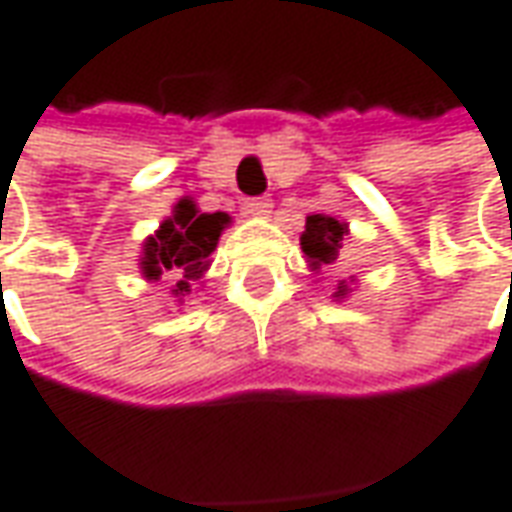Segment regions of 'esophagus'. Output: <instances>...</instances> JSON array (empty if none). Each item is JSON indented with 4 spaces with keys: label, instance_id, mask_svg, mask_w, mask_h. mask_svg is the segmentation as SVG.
I'll return each instance as SVG.
<instances>
[{
    "label": "esophagus",
    "instance_id": "1",
    "mask_svg": "<svg viewBox=\"0 0 512 512\" xmlns=\"http://www.w3.org/2000/svg\"><path fill=\"white\" fill-rule=\"evenodd\" d=\"M270 211H273V200L270 197H250V200H245V214L267 216Z\"/></svg>",
    "mask_w": 512,
    "mask_h": 512
}]
</instances>
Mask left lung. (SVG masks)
<instances>
[{"label":"left lung","instance_id":"left-lung-1","mask_svg":"<svg viewBox=\"0 0 512 512\" xmlns=\"http://www.w3.org/2000/svg\"><path fill=\"white\" fill-rule=\"evenodd\" d=\"M344 233L346 225L338 222L335 216L312 214L307 216V225L301 233V250L307 253L310 264L318 270L321 264H335L338 253L344 248ZM335 296H346V284L338 287Z\"/></svg>","mask_w":512,"mask_h":512}]
</instances>
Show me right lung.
<instances>
[{
  "label": "right lung",
  "instance_id": "right-lung-1",
  "mask_svg": "<svg viewBox=\"0 0 512 512\" xmlns=\"http://www.w3.org/2000/svg\"><path fill=\"white\" fill-rule=\"evenodd\" d=\"M231 219L228 214H200L191 200H180L174 205V216L160 225V231L149 236L143 273L149 279L171 276L177 279L174 293H188L191 281L200 279L208 270V256L214 253L219 233Z\"/></svg>",
  "mask_w": 512,
  "mask_h": 512
}]
</instances>
